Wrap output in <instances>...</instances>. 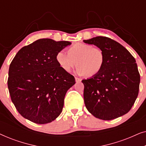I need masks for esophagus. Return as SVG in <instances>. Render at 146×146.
I'll return each instance as SVG.
<instances>
[{
  "mask_svg": "<svg viewBox=\"0 0 146 146\" xmlns=\"http://www.w3.org/2000/svg\"><path fill=\"white\" fill-rule=\"evenodd\" d=\"M75 80H76V82H77L81 81V78H78V77H75Z\"/></svg>",
  "mask_w": 146,
  "mask_h": 146,
  "instance_id": "34e87169",
  "label": "esophagus"
}]
</instances>
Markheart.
Here are the masks:
<instances>
[{
    "instance_id": "1",
    "label": "heart",
    "mask_w": 146,
    "mask_h": 146,
    "mask_svg": "<svg viewBox=\"0 0 146 146\" xmlns=\"http://www.w3.org/2000/svg\"><path fill=\"white\" fill-rule=\"evenodd\" d=\"M56 59L60 67L66 72H70L78 66L77 72L80 75L92 76L98 74L105 62L102 50L90 44L76 43L68 50V53L60 50Z\"/></svg>"
}]
</instances>
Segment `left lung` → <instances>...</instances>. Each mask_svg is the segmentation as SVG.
<instances>
[{"label":"left lung","instance_id":"8db88e82","mask_svg":"<svg viewBox=\"0 0 146 146\" xmlns=\"http://www.w3.org/2000/svg\"><path fill=\"white\" fill-rule=\"evenodd\" d=\"M84 42L101 48L105 56L101 71L82 81L87 110L104 120L125 114L139 92L140 75L135 58L125 48L110 38L96 36Z\"/></svg>","mask_w":146,"mask_h":146}]
</instances>
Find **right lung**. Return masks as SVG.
Wrapping results in <instances>:
<instances>
[{"label": "right lung", "instance_id": "obj_1", "mask_svg": "<svg viewBox=\"0 0 146 146\" xmlns=\"http://www.w3.org/2000/svg\"><path fill=\"white\" fill-rule=\"evenodd\" d=\"M68 41L42 38L18 52L10 64L8 88L11 100L22 116L44 124L60 114L66 92L75 78L60 67L56 54Z\"/></svg>", "mask_w": 146, "mask_h": 146}]
</instances>
